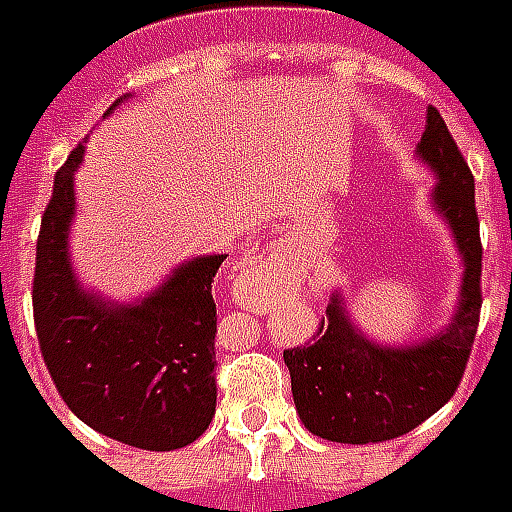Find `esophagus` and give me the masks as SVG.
<instances>
[{"label": "esophagus", "instance_id": "1", "mask_svg": "<svg viewBox=\"0 0 512 512\" xmlns=\"http://www.w3.org/2000/svg\"><path fill=\"white\" fill-rule=\"evenodd\" d=\"M262 267H273V259H264Z\"/></svg>", "mask_w": 512, "mask_h": 512}]
</instances>
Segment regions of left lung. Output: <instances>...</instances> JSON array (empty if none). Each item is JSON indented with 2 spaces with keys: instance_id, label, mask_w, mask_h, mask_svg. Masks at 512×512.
<instances>
[{
  "instance_id": "left-lung-1",
  "label": "left lung",
  "mask_w": 512,
  "mask_h": 512,
  "mask_svg": "<svg viewBox=\"0 0 512 512\" xmlns=\"http://www.w3.org/2000/svg\"><path fill=\"white\" fill-rule=\"evenodd\" d=\"M419 157L436 170L433 204L447 217L463 256L458 314L447 331L422 344L380 347L355 331L333 295L311 344L284 350L292 397L308 433L339 444H378L411 433L458 389L482 308V242L474 176L447 123L427 107Z\"/></svg>"
}]
</instances>
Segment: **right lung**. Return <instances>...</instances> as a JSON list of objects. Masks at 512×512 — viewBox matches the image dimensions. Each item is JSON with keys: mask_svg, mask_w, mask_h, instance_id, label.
<instances>
[{"mask_svg": "<svg viewBox=\"0 0 512 512\" xmlns=\"http://www.w3.org/2000/svg\"><path fill=\"white\" fill-rule=\"evenodd\" d=\"M82 154L79 143L57 170L38 234L32 311L43 361L65 405L101 436L151 452L187 447L215 416L212 284L226 256L181 264L129 306L82 289L68 259Z\"/></svg>", "mask_w": 512, "mask_h": 512, "instance_id": "1", "label": "right lung"}]
</instances>
